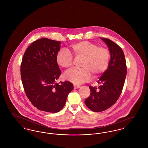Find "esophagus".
Returning <instances> with one entry per match:
<instances>
[{"instance_id": "1", "label": "esophagus", "mask_w": 148, "mask_h": 148, "mask_svg": "<svg viewBox=\"0 0 148 148\" xmlns=\"http://www.w3.org/2000/svg\"><path fill=\"white\" fill-rule=\"evenodd\" d=\"M80 88V86L79 85L74 84V89H77V88Z\"/></svg>"}]
</instances>
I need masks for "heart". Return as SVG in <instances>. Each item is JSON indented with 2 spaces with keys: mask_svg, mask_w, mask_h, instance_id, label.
I'll use <instances>...</instances> for the list:
<instances>
[{
  "mask_svg": "<svg viewBox=\"0 0 148 148\" xmlns=\"http://www.w3.org/2000/svg\"><path fill=\"white\" fill-rule=\"evenodd\" d=\"M70 48L74 56L84 58L82 63L83 68L73 69L66 72L64 74L66 80L80 84L89 82L92 78V73L95 77H98L106 71L110 61V51L107 48L84 40L72 44ZM71 54L67 50H60L56 55V63L62 68H71L74 60Z\"/></svg>",
  "mask_w": 148,
  "mask_h": 148,
  "instance_id": "obj_1",
  "label": "heart"
}]
</instances>
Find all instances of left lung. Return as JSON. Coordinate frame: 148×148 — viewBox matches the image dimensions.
<instances>
[{
	"label": "left lung",
	"instance_id": "left-lung-1",
	"mask_svg": "<svg viewBox=\"0 0 148 148\" xmlns=\"http://www.w3.org/2000/svg\"><path fill=\"white\" fill-rule=\"evenodd\" d=\"M108 45L111 54L109 66L98 83L89 86L90 96L85 100L86 106L94 112L104 111L114 105L119 98L127 75L125 56L119 46L106 38H101Z\"/></svg>",
	"mask_w": 148,
	"mask_h": 148
}]
</instances>
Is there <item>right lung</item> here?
<instances>
[{
  "mask_svg": "<svg viewBox=\"0 0 148 148\" xmlns=\"http://www.w3.org/2000/svg\"><path fill=\"white\" fill-rule=\"evenodd\" d=\"M61 42L42 38L32 42L21 61L24 90L32 104L40 110L57 113L63 108L73 85L69 81L56 83L61 74L56 56Z\"/></svg>",
  "mask_w": 148,
  "mask_h": 148,
  "instance_id": "obj_1",
  "label": "right lung"
}]
</instances>
